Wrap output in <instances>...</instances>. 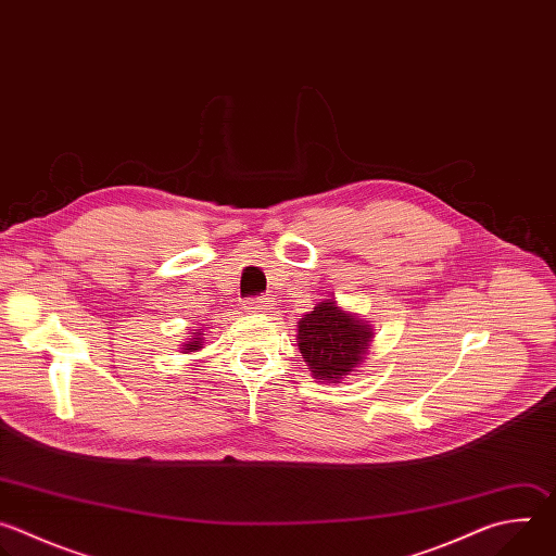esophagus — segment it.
Instances as JSON below:
<instances>
[{
  "mask_svg": "<svg viewBox=\"0 0 556 556\" xmlns=\"http://www.w3.org/2000/svg\"><path fill=\"white\" fill-rule=\"evenodd\" d=\"M244 309L251 312V314H262V312H268L270 309V299L268 296H255V299H249L244 303Z\"/></svg>",
  "mask_w": 556,
  "mask_h": 556,
  "instance_id": "obj_1",
  "label": "esophagus"
}]
</instances>
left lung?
<instances>
[{"label": "left lung", "mask_w": 556, "mask_h": 556, "mask_svg": "<svg viewBox=\"0 0 556 556\" xmlns=\"http://www.w3.org/2000/svg\"><path fill=\"white\" fill-rule=\"evenodd\" d=\"M299 352L305 358L312 376L324 382H339L358 367L374 337L371 326L361 321L328 299L316 303L296 326Z\"/></svg>", "instance_id": "8db88e82"}]
</instances>
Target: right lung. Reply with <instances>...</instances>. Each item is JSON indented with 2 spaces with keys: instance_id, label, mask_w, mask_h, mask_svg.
Wrapping results in <instances>:
<instances>
[{
  "instance_id": "1",
  "label": "right lung",
  "mask_w": 556,
  "mask_h": 556,
  "mask_svg": "<svg viewBox=\"0 0 556 556\" xmlns=\"http://www.w3.org/2000/svg\"><path fill=\"white\" fill-rule=\"evenodd\" d=\"M200 345H202V334H200V332H193V339H189L182 350H185V352H195V350H200Z\"/></svg>"
}]
</instances>
